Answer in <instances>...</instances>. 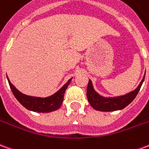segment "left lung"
Here are the masks:
<instances>
[{
    "label": "left lung",
    "mask_w": 149,
    "mask_h": 149,
    "mask_svg": "<svg viewBox=\"0 0 149 149\" xmlns=\"http://www.w3.org/2000/svg\"><path fill=\"white\" fill-rule=\"evenodd\" d=\"M144 77H145V75H144ZM144 77L140 82L139 86L134 91L129 93L123 95V96L109 97V98L100 96L99 94H97L93 89L92 82L89 80L88 86H87V93H86L89 104L91 105V107L93 109L99 111L107 112V111L122 110V109L125 108L127 106H128L129 104L135 99L137 93L140 91L141 85L143 84Z\"/></svg>",
    "instance_id": "left-lung-1"
}]
</instances>
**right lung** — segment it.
Segmentation results:
<instances>
[{
	"mask_svg": "<svg viewBox=\"0 0 149 149\" xmlns=\"http://www.w3.org/2000/svg\"><path fill=\"white\" fill-rule=\"evenodd\" d=\"M8 81H9L10 89L12 90L13 95L24 107H26L30 111L41 112V113H47V112L56 111L62 105L63 100H64V92L67 89L68 85H69V83L71 81V79L68 80L67 83L55 94L48 97H45V98L28 96V95L23 94L19 92L11 84L9 78H8Z\"/></svg>",
	"mask_w": 149,
	"mask_h": 149,
	"instance_id": "add662e5",
	"label": "right lung"
}]
</instances>
